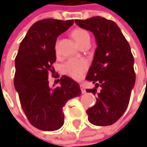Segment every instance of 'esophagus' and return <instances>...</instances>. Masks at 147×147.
<instances>
[{"label":"esophagus","mask_w":147,"mask_h":147,"mask_svg":"<svg viewBox=\"0 0 147 147\" xmlns=\"http://www.w3.org/2000/svg\"><path fill=\"white\" fill-rule=\"evenodd\" d=\"M80 87H81V90H82V92L84 94V93H86V89H85V86H83V85H80Z\"/></svg>","instance_id":"34e87169"}]
</instances>
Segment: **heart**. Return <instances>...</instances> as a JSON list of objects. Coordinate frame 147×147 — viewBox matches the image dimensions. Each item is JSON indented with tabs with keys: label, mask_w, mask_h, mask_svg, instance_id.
<instances>
[{
	"label": "heart",
	"mask_w": 147,
	"mask_h": 147,
	"mask_svg": "<svg viewBox=\"0 0 147 147\" xmlns=\"http://www.w3.org/2000/svg\"><path fill=\"white\" fill-rule=\"evenodd\" d=\"M71 36L78 44L80 47L84 46H89L91 41V36L89 32L82 28H76L72 30ZM57 43L55 46V50L57 52ZM88 67V63L85 60H78V59H71L64 65V71L72 77L74 79H80L82 78L83 74L86 71Z\"/></svg>",
	"instance_id": "1"
}]
</instances>
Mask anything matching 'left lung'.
Wrapping results in <instances>:
<instances>
[{"label":"left lung","instance_id":"1","mask_svg":"<svg viewBox=\"0 0 147 147\" xmlns=\"http://www.w3.org/2000/svg\"><path fill=\"white\" fill-rule=\"evenodd\" d=\"M75 22L91 31L97 44L86 77L95 84L93 89L86 91L97 96L96 104L86 111L88 121L96 125H112L125 111L136 82L130 45L113 21L94 16ZM98 87H101L99 92Z\"/></svg>","mask_w":147,"mask_h":147}]
</instances>
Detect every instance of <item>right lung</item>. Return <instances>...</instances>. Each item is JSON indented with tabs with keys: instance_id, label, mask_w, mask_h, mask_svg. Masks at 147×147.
<instances>
[{
	"instance_id": "obj_1",
	"label": "right lung",
	"mask_w": 147,
	"mask_h": 147,
	"mask_svg": "<svg viewBox=\"0 0 147 147\" xmlns=\"http://www.w3.org/2000/svg\"><path fill=\"white\" fill-rule=\"evenodd\" d=\"M73 23V20L56 19L34 23L16 56L14 86L21 106L29 122L41 131L61 128L64 124L62 108L66 101L82 94L79 84L66 76L58 81L59 86L51 88L48 82L49 73L54 71L56 38Z\"/></svg>"
}]
</instances>
